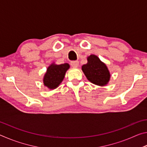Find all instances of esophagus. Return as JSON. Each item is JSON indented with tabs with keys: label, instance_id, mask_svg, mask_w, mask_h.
<instances>
[{
	"label": "esophagus",
	"instance_id": "esophagus-1",
	"mask_svg": "<svg viewBox=\"0 0 147 147\" xmlns=\"http://www.w3.org/2000/svg\"><path fill=\"white\" fill-rule=\"evenodd\" d=\"M71 65L72 67H76L78 66L79 62L78 61H72L71 62Z\"/></svg>",
	"mask_w": 147,
	"mask_h": 147
}]
</instances>
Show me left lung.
<instances>
[{
    "label": "left lung",
    "instance_id": "left-lung-1",
    "mask_svg": "<svg viewBox=\"0 0 147 147\" xmlns=\"http://www.w3.org/2000/svg\"><path fill=\"white\" fill-rule=\"evenodd\" d=\"M82 69L88 80L96 85L103 86L109 80L110 74L106 65L95 55L88 57V63L84 65Z\"/></svg>",
    "mask_w": 147,
    "mask_h": 147
}]
</instances>
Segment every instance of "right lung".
<instances>
[{
  "mask_svg": "<svg viewBox=\"0 0 147 147\" xmlns=\"http://www.w3.org/2000/svg\"><path fill=\"white\" fill-rule=\"evenodd\" d=\"M69 68L68 63L61 65L52 64L47 70L43 83L49 89H55L63 80L66 71Z\"/></svg>",
  "mask_w": 147,
  "mask_h": 147,
  "instance_id": "add662e5",
  "label": "right lung"
}]
</instances>
